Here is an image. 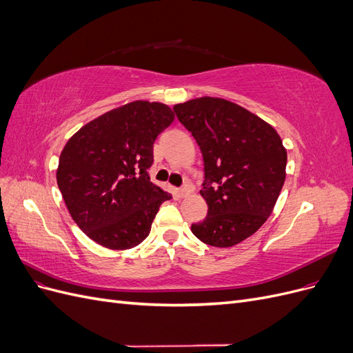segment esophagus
Wrapping results in <instances>:
<instances>
[{
    "label": "esophagus",
    "instance_id": "esophagus-1",
    "mask_svg": "<svg viewBox=\"0 0 353 353\" xmlns=\"http://www.w3.org/2000/svg\"><path fill=\"white\" fill-rule=\"evenodd\" d=\"M191 191H193V188H191V185L187 184V185H184L183 188L178 190V194H179V197L184 199V197H188V196L191 194Z\"/></svg>",
    "mask_w": 353,
    "mask_h": 353
}]
</instances>
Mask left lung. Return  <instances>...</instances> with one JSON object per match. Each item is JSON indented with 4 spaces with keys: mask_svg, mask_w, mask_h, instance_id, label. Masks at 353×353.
<instances>
[{
    "mask_svg": "<svg viewBox=\"0 0 353 353\" xmlns=\"http://www.w3.org/2000/svg\"><path fill=\"white\" fill-rule=\"evenodd\" d=\"M174 112L205 162L200 194L209 209L191 231L215 248L236 245L263 225L281 193L287 165L281 138L259 116L223 99L188 100Z\"/></svg>",
    "mask_w": 353,
    "mask_h": 353,
    "instance_id": "obj_1",
    "label": "left lung"
}]
</instances>
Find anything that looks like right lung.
<instances>
[{
  "label": "right lung",
  "mask_w": 353,
  "mask_h": 353,
  "mask_svg": "<svg viewBox=\"0 0 353 353\" xmlns=\"http://www.w3.org/2000/svg\"><path fill=\"white\" fill-rule=\"evenodd\" d=\"M174 119L166 104L138 100L83 125L66 143L57 185L72 219L95 243L126 250L150 234L160 205L172 199L148 176L153 144Z\"/></svg>",
  "instance_id": "right-lung-1"
}]
</instances>
